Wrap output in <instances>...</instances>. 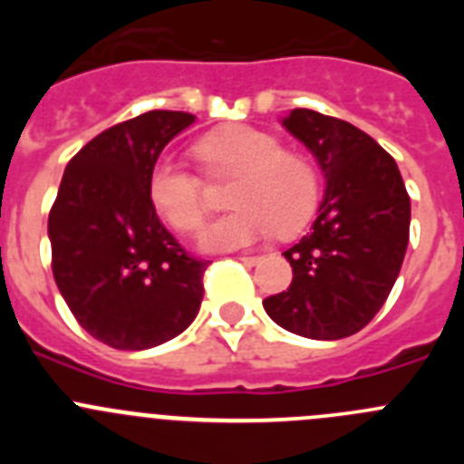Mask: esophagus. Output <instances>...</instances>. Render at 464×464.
Segmentation results:
<instances>
[{
	"instance_id": "obj_1",
	"label": "esophagus",
	"mask_w": 464,
	"mask_h": 464,
	"mask_svg": "<svg viewBox=\"0 0 464 464\" xmlns=\"http://www.w3.org/2000/svg\"><path fill=\"white\" fill-rule=\"evenodd\" d=\"M239 260L244 262V265H257V260H260V257H257V256H241Z\"/></svg>"
}]
</instances>
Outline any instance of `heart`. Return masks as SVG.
Listing matches in <instances>:
<instances>
[{
    "mask_svg": "<svg viewBox=\"0 0 464 464\" xmlns=\"http://www.w3.org/2000/svg\"><path fill=\"white\" fill-rule=\"evenodd\" d=\"M197 153L211 171L237 174L223 218L199 235L208 253L248 248L256 241L295 235L318 204V179L302 155L285 153L276 137L248 125L220 127L197 143ZM153 207L179 232H195L204 220L202 181L176 158H160L149 179Z\"/></svg>",
    "mask_w": 464,
    "mask_h": 464,
    "instance_id": "1",
    "label": "heart"
}]
</instances>
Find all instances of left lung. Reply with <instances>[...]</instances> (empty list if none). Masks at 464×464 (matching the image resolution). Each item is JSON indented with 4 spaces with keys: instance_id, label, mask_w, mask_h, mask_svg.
<instances>
[{
    "instance_id": "left-lung-1",
    "label": "left lung",
    "mask_w": 464,
    "mask_h": 464,
    "mask_svg": "<svg viewBox=\"0 0 464 464\" xmlns=\"http://www.w3.org/2000/svg\"><path fill=\"white\" fill-rule=\"evenodd\" d=\"M283 127L304 143L325 176L311 232L283 253L288 290L262 302L276 325L299 337H351L379 314L409 244L411 202L397 162L339 118L293 109Z\"/></svg>"
}]
</instances>
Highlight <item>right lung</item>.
Listing matches in <instances>:
<instances>
[{"label":"right lung","instance_id":"1","mask_svg":"<svg viewBox=\"0 0 464 464\" xmlns=\"http://www.w3.org/2000/svg\"><path fill=\"white\" fill-rule=\"evenodd\" d=\"M192 122L149 111L97 134L64 169L48 216L53 276L79 325L111 348L169 342L202 304L208 262L183 251L149 195L160 153Z\"/></svg>","mask_w":464,"mask_h":464}]
</instances>
